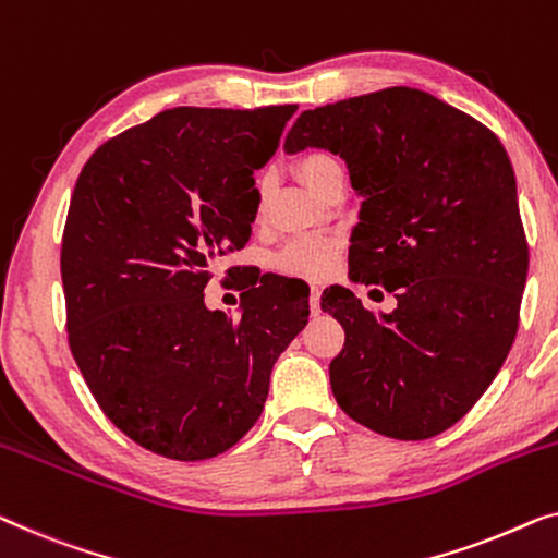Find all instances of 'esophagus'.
Here are the masks:
<instances>
[{
    "label": "esophagus",
    "mask_w": 558,
    "mask_h": 558,
    "mask_svg": "<svg viewBox=\"0 0 558 558\" xmlns=\"http://www.w3.org/2000/svg\"><path fill=\"white\" fill-rule=\"evenodd\" d=\"M319 296H322V289L319 287H312L310 289V310H312V314H319L322 310H319Z\"/></svg>",
    "instance_id": "1"
}]
</instances>
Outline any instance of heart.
Returning a JSON list of instances; mask_svg holds the SVG:
<instances>
[{
    "label": "heart",
    "mask_w": 558,
    "mask_h": 558,
    "mask_svg": "<svg viewBox=\"0 0 558 558\" xmlns=\"http://www.w3.org/2000/svg\"><path fill=\"white\" fill-rule=\"evenodd\" d=\"M339 168L337 160L327 153H310L296 163V173L314 193L322 191V185L327 183ZM266 201H269V183L259 185V201H256V211L264 214ZM337 262V241L327 236H304L294 239L281 248L274 264L279 266L284 274L304 279H322L335 269Z\"/></svg>",
    "instance_id": "obj_1"
}]
</instances>
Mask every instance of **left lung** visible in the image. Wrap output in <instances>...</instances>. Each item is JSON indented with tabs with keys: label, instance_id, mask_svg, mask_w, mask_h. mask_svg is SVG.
<instances>
[{
	"label": "left lung",
	"instance_id": "1",
	"mask_svg": "<svg viewBox=\"0 0 558 558\" xmlns=\"http://www.w3.org/2000/svg\"><path fill=\"white\" fill-rule=\"evenodd\" d=\"M339 156L362 198L350 279L398 306L367 312L350 289L322 294L344 327L329 365L337 405L395 440L456 425L504 365L529 271L515 175L494 133L415 87L304 110L284 153Z\"/></svg>",
	"mask_w": 558,
	"mask_h": 558
}]
</instances>
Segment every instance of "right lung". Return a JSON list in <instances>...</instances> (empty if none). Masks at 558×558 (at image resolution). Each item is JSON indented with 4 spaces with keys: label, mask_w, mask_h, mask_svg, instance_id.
<instances>
[{
    "label": "right lung",
    "mask_w": 558,
    "mask_h": 558,
    "mask_svg": "<svg viewBox=\"0 0 558 558\" xmlns=\"http://www.w3.org/2000/svg\"><path fill=\"white\" fill-rule=\"evenodd\" d=\"M294 110H163L102 143L75 183L60 256L72 357L110 423L153 453L204 460L244 438L310 317L271 274L239 319L204 304L216 259L252 236L254 171Z\"/></svg>",
    "instance_id": "add662e5"
}]
</instances>
